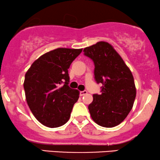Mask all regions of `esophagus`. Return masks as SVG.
Returning <instances> with one entry per match:
<instances>
[{
    "instance_id": "esophagus-1",
    "label": "esophagus",
    "mask_w": 160,
    "mask_h": 160,
    "mask_svg": "<svg viewBox=\"0 0 160 160\" xmlns=\"http://www.w3.org/2000/svg\"><path fill=\"white\" fill-rule=\"evenodd\" d=\"M86 94H87V91L86 90H83V91H80V96H83Z\"/></svg>"
}]
</instances>
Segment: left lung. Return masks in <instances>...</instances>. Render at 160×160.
<instances>
[{
    "instance_id": "left-lung-1",
    "label": "left lung",
    "mask_w": 160,
    "mask_h": 160,
    "mask_svg": "<svg viewBox=\"0 0 160 160\" xmlns=\"http://www.w3.org/2000/svg\"><path fill=\"white\" fill-rule=\"evenodd\" d=\"M83 52L94 62L95 81L102 83L101 95H93L88 107L92 119L103 127H114L126 119L133 107L136 89L132 74L107 42H98Z\"/></svg>"
}]
</instances>
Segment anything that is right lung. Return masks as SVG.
Masks as SVG:
<instances>
[{"mask_svg":"<svg viewBox=\"0 0 160 160\" xmlns=\"http://www.w3.org/2000/svg\"><path fill=\"white\" fill-rule=\"evenodd\" d=\"M82 49L58 48L34 62L25 76L28 105L40 123L49 128L69 120L79 91L69 87L68 68Z\"/></svg>","mask_w":160,"mask_h":160,"instance_id":"add662e5","label":"right lung"}]
</instances>
